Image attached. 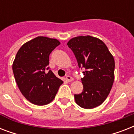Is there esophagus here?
Listing matches in <instances>:
<instances>
[{
    "mask_svg": "<svg viewBox=\"0 0 134 134\" xmlns=\"http://www.w3.org/2000/svg\"><path fill=\"white\" fill-rule=\"evenodd\" d=\"M65 79H66V81H67V82H71V81H73L74 79L72 77H71L70 76H67Z\"/></svg>",
    "mask_w": 134,
    "mask_h": 134,
    "instance_id": "esophagus-1",
    "label": "esophagus"
}]
</instances>
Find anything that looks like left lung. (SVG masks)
Instances as JSON below:
<instances>
[{
	"instance_id": "obj_1",
	"label": "left lung",
	"mask_w": 134,
	"mask_h": 134,
	"mask_svg": "<svg viewBox=\"0 0 134 134\" xmlns=\"http://www.w3.org/2000/svg\"><path fill=\"white\" fill-rule=\"evenodd\" d=\"M79 67L86 69L81 79L83 90L74 94L76 103L81 108L91 109L106 100L115 79L114 58L103 41L94 37H75L67 42Z\"/></svg>"
}]
</instances>
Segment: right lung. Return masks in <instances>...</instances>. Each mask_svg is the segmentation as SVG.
<instances>
[{"instance_id": "1", "label": "right lung", "mask_w": 134, "mask_h": 134, "mask_svg": "<svg viewBox=\"0 0 134 134\" xmlns=\"http://www.w3.org/2000/svg\"><path fill=\"white\" fill-rule=\"evenodd\" d=\"M60 42L56 39L38 36L19 49L12 64L14 79L26 99L44 106L54 99L63 81L48 69L49 55Z\"/></svg>"}]
</instances>
